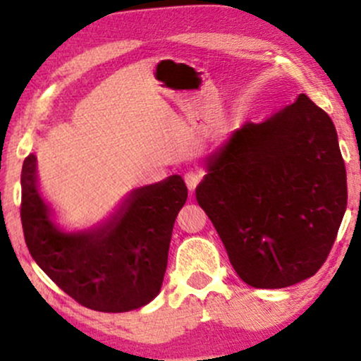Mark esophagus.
Instances as JSON below:
<instances>
[{
	"label": "esophagus",
	"mask_w": 361,
	"mask_h": 361,
	"mask_svg": "<svg viewBox=\"0 0 361 361\" xmlns=\"http://www.w3.org/2000/svg\"><path fill=\"white\" fill-rule=\"evenodd\" d=\"M202 178H204V173L202 171H198V169H188L185 173V183L190 190H195L202 181Z\"/></svg>",
	"instance_id": "obj_1"
}]
</instances>
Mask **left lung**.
Returning <instances> with one entry per match:
<instances>
[{
	"label": "left lung",
	"instance_id": "1",
	"mask_svg": "<svg viewBox=\"0 0 361 361\" xmlns=\"http://www.w3.org/2000/svg\"><path fill=\"white\" fill-rule=\"evenodd\" d=\"M197 202L231 264L255 288L316 275L346 210L336 128L304 93L264 122H246L209 157Z\"/></svg>",
	"mask_w": 361,
	"mask_h": 361
}]
</instances>
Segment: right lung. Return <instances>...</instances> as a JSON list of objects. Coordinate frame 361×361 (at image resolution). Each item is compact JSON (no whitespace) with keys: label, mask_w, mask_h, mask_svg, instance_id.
Instances as JSON below:
<instances>
[{"label":"right lung","mask_w":361,"mask_h":361,"mask_svg":"<svg viewBox=\"0 0 361 361\" xmlns=\"http://www.w3.org/2000/svg\"><path fill=\"white\" fill-rule=\"evenodd\" d=\"M188 190L181 176L135 190L105 227L90 234L56 229L37 192L35 156L22 168V226L35 263L78 304L127 312L159 293L176 215Z\"/></svg>","instance_id":"obj_1"}]
</instances>
